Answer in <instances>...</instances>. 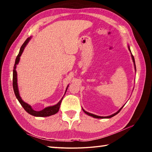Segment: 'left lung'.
I'll return each instance as SVG.
<instances>
[{
  "instance_id": "1",
  "label": "left lung",
  "mask_w": 152,
  "mask_h": 152,
  "mask_svg": "<svg viewBox=\"0 0 152 152\" xmlns=\"http://www.w3.org/2000/svg\"><path fill=\"white\" fill-rule=\"evenodd\" d=\"M128 49H129V51L131 52V56H132V60H133V64H134V68H135V71H136V67H135V59H134V57H133V56L132 55V51H131V50H130V48H129V46L128 45ZM125 105V104H124ZM124 105H123V106L121 108V109L118 110V111H117L116 113H115L114 114H113V115H109V116H107V117H101V116H98V115H94V114H92V113H88V112H87V111H86L85 110H84V109H82V110H83V111L86 113V115H89V116H91V117H94V118H96V119H109V118H111V117H114L115 115H116L117 114H118V113H119V112H120V110L122 109V108L124 107Z\"/></svg>"
}]
</instances>
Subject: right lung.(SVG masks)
Listing matches in <instances>:
<instances>
[{
  "label": "right lung",
  "mask_w": 152,
  "mask_h": 152,
  "mask_svg": "<svg viewBox=\"0 0 152 152\" xmlns=\"http://www.w3.org/2000/svg\"><path fill=\"white\" fill-rule=\"evenodd\" d=\"M30 37H28L27 39L25 40V42L23 43V44L22 45L21 47L20 48L19 54L17 56L16 60H15V63L13 67V74H12V87H13V90H14V92L15 96H16V98L17 99L18 101L20 102V104H21V106L23 107V109L25 110V111H27L29 114L33 115V116L35 117H49L51 116V115H55L56 113H57L58 112L59 109H60V104L61 102L62 101L63 97L61 98V99L59 101L57 104L55 105H53V106H50L48 107H45L42 110H39V111H37V110H35L32 109V107H31V105H29L28 103H26V102H24L23 101L21 97L20 96L19 94V88H18V84H17V72L16 71V68H17V65L19 63V60H20V57L21 54L23 52L25 48L26 47V45H27V43H29V42L31 39ZM68 86L66 87V90L65 92V94L66 92L67 89H68Z\"/></svg>",
  "instance_id": "1"
}]
</instances>
